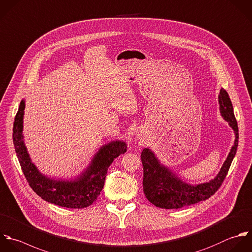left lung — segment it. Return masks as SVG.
I'll list each match as a JSON object with an SVG mask.
<instances>
[{"label":"left lung","instance_id":"1","mask_svg":"<svg viewBox=\"0 0 252 252\" xmlns=\"http://www.w3.org/2000/svg\"><path fill=\"white\" fill-rule=\"evenodd\" d=\"M219 104L222 117L229 122L236 133V140L219 174L209 183L197 186L184 183L168 168L161 165L150 149H143L140 156L143 166V191L146 198L155 206L163 209H179L189 206L208 199L222 186L237 153L239 127L232 101L224 88L220 90Z\"/></svg>","mask_w":252,"mask_h":252}]
</instances>
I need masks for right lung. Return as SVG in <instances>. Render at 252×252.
Wrapping results in <instances>:
<instances>
[{"label":"right lung","instance_id":"right-lung-1","mask_svg":"<svg viewBox=\"0 0 252 252\" xmlns=\"http://www.w3.org/2000/svg\"><path fill=\"white\" fill-rule=\"evenodd\" d=\"M22 100L15 115L12 141L23 175L34 192L47 202L66 208H85L97 200L103 187L108 168L121 154L126 152L124 141H112L102 146L89 167L72 181H55L43 176L31 162L23 142Z\"/></svg>","mask_w":252,"mask_h":252}]
</instances>
